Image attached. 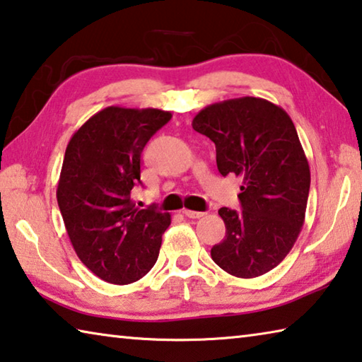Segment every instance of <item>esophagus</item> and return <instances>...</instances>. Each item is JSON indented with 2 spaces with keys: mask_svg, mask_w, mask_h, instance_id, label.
<instances>
[{
  "mask_svg": "<svg viewBox=\"0 0 362 362\" xmlns=\"http://www.w3.org/2000/svg\"><path fill=\"white\" fill-rule=\"evenodd\" d=\"M183 214H185V217H188V218H201V217L204 216V212L189 211V209H185V211H183Z\"/></svg>",
  "mask_w": 362,
  "mask_h": 362,
  "instance_id": "34e87169",
  "label": "esophagus"
}]
</instances>
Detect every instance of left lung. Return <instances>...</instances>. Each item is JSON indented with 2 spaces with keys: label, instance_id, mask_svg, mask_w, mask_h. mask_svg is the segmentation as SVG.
<instances>
[{
  "label": "left lung",
  "instance_id": "1",
  "mask_svg": "<svg viewBox=\"0 0 362 362\" xmlns=\"http://www.w3.org/2000/svg\"><path fill=\"white\" fill-rule=\"evenodd\" d=\"M192 126L216 144L218 173L243 180V211H218L226 231L212 260L236 278L262 276L286 259L305 222L311 179L296 126L260 97L212 103Z\"/></svg>",
  "mask_w": 362,
  "mask_h": 362
}]
</instances>
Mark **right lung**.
Instances as JSON below:
<instances>
[{"instance_id": "add662e5", "label": "right lung", "mask_w": 362, "mask_h": 362, "mask_svg": "<svg viewBox=\"0 0 362 362\" xmlns=\"http://www.w3.org/2000/svg\"><path fill=\"white\" fill-rule=\"evenodd\" d=\"M173 118L158 108L107 107L73 134L57 183V203L71 246L95 276L110 284L144 278L158 260L169 212L139 209L140 155Z\"/></svg>"}]
</instances>
